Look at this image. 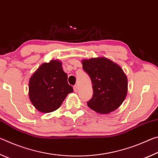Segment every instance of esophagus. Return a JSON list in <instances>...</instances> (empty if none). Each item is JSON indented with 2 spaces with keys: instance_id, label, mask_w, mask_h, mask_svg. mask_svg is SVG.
<instances>
[{
  "instance_id": "obj_1",
  "label": "esophagus",
  "mask_w": 158,
  "mask_h": 158,
  "mask_svg": "<svg viewBox=\"0 0 158 158\" xmlns=\"http://www.w3.org/2000/svg\"><path fill=\"white\" fill-rule=\"evenodd\" d=\"M74 92H77V91H78V89H79V88H78V85H74Z\"/></svg>"
}]
</instances>
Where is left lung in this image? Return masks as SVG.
Returning <instances> with one entry per match:
<instances>
[{
	"label": "left lung",
	"instance_id": "obj_1",
	"mask_svg": "<svg viewBox=\"0 0 158 158\" xmlns=\"http://www.w3.org/2000/svg\"><path fill=\"white\" fill-rule=\"evenodd\" d=\"M83 69L91 79L93 94L87 105L100 114L116 110L124 101L127 79L121 67L106 58L82 60Z\"/></svg>",
	"mask_w": 158,
	"mask_h": 158
}]
</instances>
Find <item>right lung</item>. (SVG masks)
<instances>
[{"label": "right lung", "instance_id": "obj_1", "mask_svg": "<svg viewBox=\"0 0 158 158\" xmlns=\"http://www.w3.org/2000/svg\"><path fill=\"white\" fill-rule=\"evenodd\" d=\"M73 92L62 64L52 60L37 69L29 81V98L37 110L43 113L56 110L66 96Z\"/></svg>", "mask_w": 158, "mask_h": 158}]
</instances>
